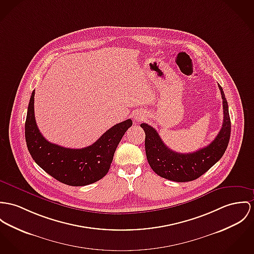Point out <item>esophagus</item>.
Wrapping results in <instances>:
<instances>
[{"instance_id": "esophagus-1", "label": "esophagus", "mask_w": 254, "mask_h": 254, "mask_svg": "<svg viewBox=\"0 0 254 254\" xmlns=\"http://www.w3.org/2000/svg\"><path fill=\"white\" fill-rule=\"evenodd\" d=\"M145 117V115L143 114V113H136L135 114V116H134V121H136V122H139V121H141V120H143Z\"/></svg>"}]
</instances>
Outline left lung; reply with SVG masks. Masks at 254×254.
I'll use <instances>...</instances> for the list:
<instances>
[{
    "instance_id": "obj_1",
    "label": "left lung",
    "mask_w": 254,
    "mask_h": 254,
    "mask_svg": "<svg viewBox=\"0 0 254 254\" xmlns=\"http://www.w3.org/2000/svg\"><path fill=\"white\" fill-rule=\"evenodd\" d=\"M218 88L223 106L222 127L212 143L196 152L182 154L172 151L153 127L140 125L146 134L145 150L148 162L157 175L174 182H190L206 173L223 156L230 139L231 122L224 92L220 85Z\"/></svg>"
}]
</instances>
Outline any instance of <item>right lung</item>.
Here are the masks:
<instances>
[{
  "mask_svg": "<svg viewBox=\"0 0 254 254\" xmlns=\"http://www.w3.org/2000/svg\"><path fill=\"white\" fill-rule=\"evenodd\" d=\"M35 91L30 98L25 123L28 150L36 163L59 182L83 187L107 174L118 145L132 126L130 119L119 123L86 148L69 149L48 142L39 131L35 119Z\"/></svg>",
  "mask_w": 254,
  "mask_h": 254,
  "instance_id": "add662e5",
  "label": "right lung"
}]
</instances>
